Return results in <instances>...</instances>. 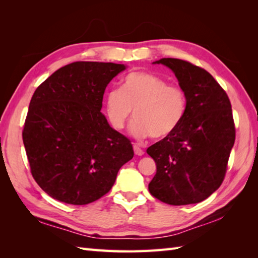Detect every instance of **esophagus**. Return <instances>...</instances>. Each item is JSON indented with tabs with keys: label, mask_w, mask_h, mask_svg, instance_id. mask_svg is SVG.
I'll return each instance as SVG.
<instances>
[{
	"label": "esophagus",
	"mask_w": 258,
	"mask_h": 258,
	"mask_svg": "<svg viewBox=\"0 0 258 258\" xmlns=\"http://www.w3.org/2000/svg\"><path fill=\"white\" fill-rule=\"evenodd\" d=\"M133 147H134V153L136 155H139V156H142L144 154V150L142 149V147L139 145V144H134L133 145Z\"/></svg>",
	"instance_id": "34e87169"
}]
</instances>
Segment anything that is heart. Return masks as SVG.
<instances>
[{
    "label": "heart",
    "instance_id": "b5f03b06",
    "mask_svg": "<svg viewBox=\"0 0 258 258\" xmlns=\"http://www.w3.org/2000/svg\"><path fill=\"white\" fill-rule=\"evenodd\" d=\"M187 101L180 86L143 71H134L122 80L120 90L108 91L104 113L115 130H123L134 109L131 133L136 138L151 135L163 139L177 130L186 114Z\"/></svg>",
    "mask_w": 258,
    "mask_h": 258
}]
</instances>
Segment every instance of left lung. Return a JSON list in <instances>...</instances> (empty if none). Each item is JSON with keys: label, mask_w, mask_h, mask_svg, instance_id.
Wrapping results in <instances>:
<instances>
[{"label": "left lung", "mask_w": 258, "mask_h": 258, "mask_svg": "<svg viewBox=\"0 0 258 258\" xmlns=\"http://www.w3.org/2000/svg\"><path fill=\"white\" fill-rule=\"evenodd\" d=\"M153 64L173 71L187 107L177 130L146 150L156 163L149 190L169 205L195 204L211 196L225 177L235 142L231 102L204 69L171 57Z\"/></svg>", "instance_id": "left-lung-1"}]
</instances>
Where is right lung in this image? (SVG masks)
<instances>
[{
  "label": "right lung",
  "mask_w": 258,
  "mask_h": 258,
  "mask_svg": "<svg viewBox=\"0 0 258 258\" xmlns=\"http://www.w3.org/2000/svg\"><path fill=\"white\" fill-rule=\"evenodd\" d=\"M124 64L74 62L35 90L23 143L31 173L54 200L85 205L105 195L134 156L131 141L101 112L107 84Z\"/></svg>",
  "instance_id": "add662e5"
}]
</instances>
